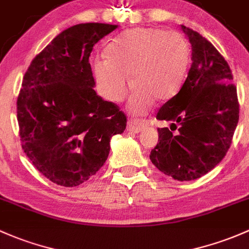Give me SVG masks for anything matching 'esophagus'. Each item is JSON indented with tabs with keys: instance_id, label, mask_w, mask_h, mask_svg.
<instances>
[{
	"instance_id": "obj_1",
	"label": "esophagus",
	"mask_w": 249,
	"mask_h": 249,
	"mask_svg": "<svg viewBox=\"0 0 249 249\" xmlns=\"http://www.w3.org/2000/svg\"><path fill=\"white\" fill-rule=\"evenodd\" d=\"M146 126H149V123L145 122V120H129L127 122V130L131 132L138 133L142 131L143 129Z\"/></svg>"
}]
</instances>
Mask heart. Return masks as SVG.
I'll return each mask as SVG.
<instances>
[{
  "label": "heart",
  "instance_id": "obj_1",
  "mask_svg": "<svg viewBox=\"0 0 249 249\" xmlns=\"http://www.w3.org/2000/svg\"><path fill=\"white\" fill-rule=\"evenodd\" d=\"M190 49L185 38L159 27L133 28L108 50V57H96L93 64L98 89L106 100L119 103L135 86L130 112L144 114L155 99L172 98L186 74Z\"/></svg>",
  "mask_w": 249,
  "mask_h": 249
}]
</instances>
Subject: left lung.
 <instances>
[{
	"mask_svg": "<svg viewBox=\"0 0 249 249\" xmlns=\"http://www.w3.org/2000/svg\"><path fill=\"white\" fill-rule=\"evenodd\" d=\"M192 48V65L181 89L159 109L151 150L154 166L179 181L198 179L223 160L239 123L236 87L228 63L199 33L181 25Z\"/></svg>",
	"mask_w": 249,
	"mask_h": 249,
	"instance_id": "8db88e82",
	"label": "left lung"
}]
</instances>
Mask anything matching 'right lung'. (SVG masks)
<instances>
[{
  "label": "right lung",
  "instance_id": "obj_1",
  "mask_svg": "<svg viewBox=\"0 0 249 249\" xmlns=\"http://www.w3.org/2000/svg\"><path fill=\"white\" fill-rule=\"evenodd\" d=\"M118 25L88 22L59 33L26 71L18 98L21 145L52 182L75 187L108 158L111 138L126 127L117 105L94 90L93 46Z\"/></svg>",
  "mask_w": 249,
  "mask_h": 249
}]
</instances>
